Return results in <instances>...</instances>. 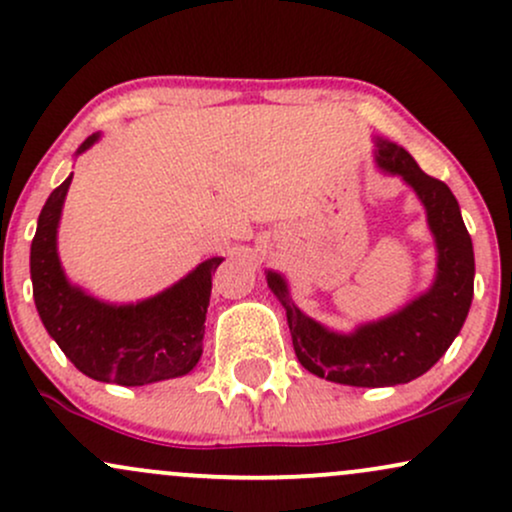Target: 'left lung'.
<instances>
[{"instance_id":"left-lung-1","label":"left lung","mask_w":512,"mask_h":512,"mask_svg":"<svg viewBox=\"0 0 512 512\" xmlns=\"http://www.w3.org/2000/svg\"><path fill=\"white\" fill-rule=\"evenodd\" d=\"M373 142L375 166L399 175L424 204L436 243L433 284L395 313L337 332L305 315L291 301L284 274L267 269V286L284 305L301 366L317 378L351 387H392L424 375L455 342L474 296L472 238L450 187L426 175L399 144L383 137Z\"/></svg>"}]
</instances>
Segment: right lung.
<instances>
[{
    "instance_id": "obj_1",
    "label": "right lung",
    "mask_w": 512,
    "mask_h": 512,
    "mask_svg": "<svg viewBox=\"0 0 512 512\" xmlns=\"http://www.w3.org/2000/svg\"><path fill=\"white\" fill-rule=\"evenodd\" d=\"M101 139L91 134L84 154ZM72 175L45 202L31 243L33 298L45 330L81 373L101 383L139 387L182 378L202 358L211 274L223 257L197 264L190 274L137 303H105L72 284L57 252L64 197Z\"/></svg>"
}]
</instances>
